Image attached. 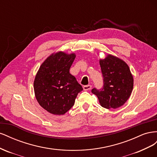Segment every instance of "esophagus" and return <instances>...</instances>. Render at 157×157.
Listing matches in <instances>:
<instances>
[{"instance_id":"34e87169","label":"esophagus","mask_w":157,"mask_h":157,"mask_svg":"<svg viewBox=\"0 0 157 157\" xmlns=\"http://www.w3.org/2000/svg\"><path fill=\"white\" fill-rule=\"evenodd\" d=\"M83 88L84 90H90V89L92 88V86L91 85H86V86H84Z\"/></svg>"}]
</instances>
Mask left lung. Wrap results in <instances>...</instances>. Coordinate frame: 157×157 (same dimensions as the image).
I'll list each match as a JSON object with an SVG mask.
<instances>
[{
    "label": "left lung",
    "instance_id": "1",
    "mask_svg": "<svg viewBox=\"0 0 157 157\" xmlns=\"http://www.w3.org/2000/svg\"><path fill=\"white\" fill-rule=\"evenodd\" d=\"M103 78L100 90L93 88L100 105L108 109H117L124 105L130 98L134 86V78L128 65L121 59L108 54L99 59Z\"/></svg>",
    "mask_w": 157,
    "mask_h": 157
}]
</instances>
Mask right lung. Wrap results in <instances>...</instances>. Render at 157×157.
<instances>
[{
	"mask_svg": "<svg viewBox=\"0 0 157 157\" xmlns=\"http://www.w3.org/2000/svg\"><path fill=\"white\" fill-rule=\"evenodd\" d=\"M75 54L63 52L52 54L42 63L35 76L34 91L39 105L51 114L64 115L74 105L83 90L69 73Z\"/></svg>",
	"mask_w": 157,
	"mask_h": 157,
	"instance_id": "right-lung-1",
	"label": "right lung"
}]
</instances>
